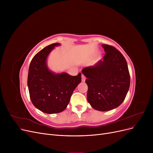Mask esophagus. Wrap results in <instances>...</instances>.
Wrapping results in <instances>:
<instances>
[{"instance_id":"1","label":"esophagus","mask_w":153,"mask_h":153,"mask_svg":"<svg viewBox=\"0 0 153 153\" xmlns=\"http://www.w3.org/2000/svg\"><path fill=\"white\" fill-rule=\"evenodd\" d=\"M85 76L84 75H82V81L85 82Z\"/></svg>"}]
</instances>
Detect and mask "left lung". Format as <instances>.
<instances>
[{
  "label": "left lung",
  "mask_w": 153,
  "mask_h": 153,
  "mask_svg": "<svg viewBox=\"0 0 153 153\" xmlns=\"http://www.w3.org/2000/svg\"><path fill=\"white\" fill-rule=\"evenodd\" d=\"M105 55L95 65L82 70L87 77V99L99 111L114 109L126 98L130 85L128 64L123 54L112 46L102 45Z\"/></svg>",
  "instance_id": "8db88e82"
}]
</instances>
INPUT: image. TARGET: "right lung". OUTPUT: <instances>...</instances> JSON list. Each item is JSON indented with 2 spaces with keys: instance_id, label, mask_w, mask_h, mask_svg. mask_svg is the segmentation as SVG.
<instances>
[{
  "instance_id": "right-lung-1",
  "label": "right lung",
  "mask_w": 153,
  "mask_h": 153,
  "mask_svg": "<svg viewBox=\"0 0 153 153\" xmlns=\"http://www.w3.org/2000/svg\"><path fill=\"white\" fill-rule=\"evenodd\" d=\"M53 43L37 53L30 62L27 85L30 100L36 108L46 114H55L65 110L70 101L73 92L81 82V73L76 76L67 73L51 71L47 59L55 47Z\"/></svg>"
}]
</instances>
